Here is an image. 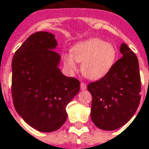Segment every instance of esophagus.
<instances>
[{"label": "esophagus", "instance_id": "esophagus-1", "mask_svg": "<svg viewBox=\"0 0 149 149\" xmlns=\"http://www.w3.org/2000/svg\"><path fill=\"white\" fill-rule=\"evenodd\" d=\"M80 88H81L82 91H84V90L86 89V84L84 83V82H81V84H80Z\"/></svg>", "mask_w": 149, "mask_h": 149}]
</instances>
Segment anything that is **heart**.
Segmentation results:
<instances>
[{"label":"heart","instance_id":"obj_1","mask_svg":"<svg viewBox=\"0 0 149 149\" xmlns=\"http://www.w3.org/2000/svg\"><path fill=\"white\" fill-rule=\"evenodd\" d=\"M116 49L111 43L100 39H91L76 44L70 55L63 56L65 66L71 70L76 69V62L82 63L81 70L91 79H99L106 75L114 64Z\"/></svg>","mask_w":149,"mask_h":149}]
</instances>
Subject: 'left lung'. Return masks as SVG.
I'll list each match as a JSON object with an SVG mask.
<instances>
[{
    "label": "left lung",
    "instance_id": "left-lung-1",
    "mask_svg": "<svg viewBox=\"0 0 149 149\" xmlns=\"http://www.w3.org/2000/svg\"><path fill=\"white\" fill-rule=\"evenodd\" d=\"M122 56L106 75L89 83L92 95L91 118L101 130H115L126 124L138 108L141 82L135 53L125 43L120 45Z\"/></svg>",
    "mask_w": 149,
    "mask_h": 149
}]
</instances>
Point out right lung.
Here are the masks:
<instances>
[{
  "label": "right lung",
  "instance_id": "1",
  "mask_svg": "<svg viewBox=\"0 0 149 149\" xmlns=\"http://www.w3.org/2000/svg\"><path fill=\"white\" fill-rule=\"evenodd\" d=\"M54 35L37 31L15 52L12 96L17 112L40 132L58 130L67 120L66 107L79 92L80 82L61 73Z\"/></svg>",
  "mask_w": 149,
  "mask_h": 149
}]
</instances>
